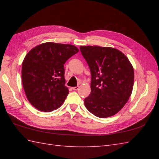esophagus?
<instances>
[{
	"instance_id": "obj_1",
	"label": "esophagus",
	"mask_w": 159,
	"mask_h": 159,
	"mask_svg": "<svg viewBox=\"0 0 159 159\" xmlns=\"http://www.w3.org/2000/svg\"><path fill=\"white\" fill-rule=\"evenodd\" d=\"M79 89V86H77V87H72V89L73 90H78V89Z\"/></svg>"
}]
</instances>
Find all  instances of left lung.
Returning <instances> with one entry per match:
<instances>
[{
	"instance_id": "1",
	"label": "left lung",
	"mask_w": 159,
	"mask_h": 159,
	"mask_svg": "<svg viewBox=\"0 0 159 159\" xmlns=\"http://www.w3.org/2000/svg\"><path fill=\"white\" fill-rule=\"evenodd\" d=\"M80 50L92 74L90 95L85 105L96 117L117 113L133 92L134 70L123 52L111 47L80 46Z\"/></svg>"
}]
</instances>
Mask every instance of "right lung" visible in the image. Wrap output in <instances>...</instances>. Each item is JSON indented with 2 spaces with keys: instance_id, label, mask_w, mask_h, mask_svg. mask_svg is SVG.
Masks as SVG:
<instances>
[{
  "instance_id": "add662e5",
  "label": "right lung",
  "mask_w": 159,
  "mask_h": 159,
  "mask_svg": "<svg viewBox=\"0 0 159 159\" xmlns=\"http://www.w3.org/2000/svg\"><path fill=\"white\" fill-rule=\"evenodd\" d=\"M79 51L74 45L46 42L27 53L22 66V85L37 109L50 112L61 106L69 93L63 65Z\"/></svg>"
}]
</instances>
